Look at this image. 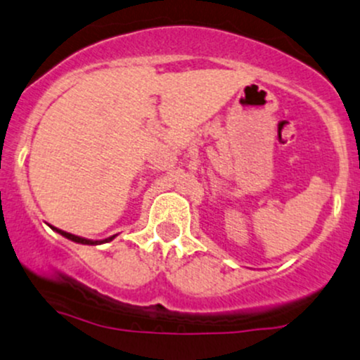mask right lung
<instances>
[{
    "instance_id": "1",
    "label": "right lung",
    "mask_w": 360,
    "mask_h": 360,
    "mask_svg": "<svg viewBox=\"0 0 360 360\" xmlns=\"http://www.w3.org/2000/svg\"><path fill=\"white\" fill-rule=\"evenodd\" d=\"M50 228L55 231V233L62 234L63 238H67V240L74 241V243H81V245H103V243H108V241H112L113 238L117 236V234H113V236H108L105 238V240H88V238H82V236H75V234L72 233H67V231H62L58 228H55V226H50Z\"/></svg>"
}]
</instances>
